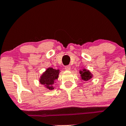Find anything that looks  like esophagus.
<instances>
[{
    "label": "esophagus",
    "mask_w": 126,
    "mask_h": 126,
    "mask_svg": "<svg viewBox=\"0 0 126 126\" xmlns=\"http://www.w3.org/2000/svg\"><path fill=\"white\" fill-rule=\"evenodd\" d=\"M65 70H69L70 69V66L69 65H65Z\"/></svg>",
    "instance_id": "obj_1"
}]
</instances>
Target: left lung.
<instances>
[{
    "label": "left lung",
    "mask_w": 126,
    "mask_h": 126,
    "mask_svg": "<svg viewBox=\"0 0 126 126\" xmlns=\"http://www.w3.org/2000/svg\"><path fill=\"white\" fill-rule=\"evenodd\" d=\"M80 74L82 80H85V81H87L92 78V75H91L90 72L88 70H85V69H83V70H82V71L80 70Z\"/></svg>",
    "instance_id": "left-lung-1"
}]
</instances>
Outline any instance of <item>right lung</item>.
<instances>
[{"label":"right lung","mask_w":126,"mask_h":126,"mask_svg":"<svg viewBox=\"0 0 126 126\" xmlns=\"http://www.w3.org/2000/svg\"><path fill=\"white\" fill-rule=\"evenodd\" d=\"M59 70H56L52 68H48L46 71L42 75L40 79V83L42 85H45L47 88L49 90L53 89L52 84L56 79L58 78Z\"/></svg>","instance_id":"1"}]
</instances>
